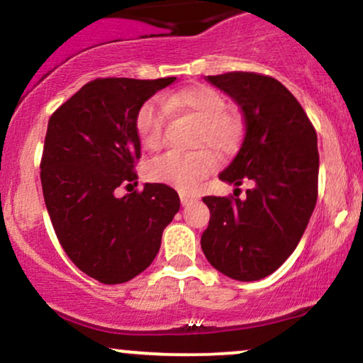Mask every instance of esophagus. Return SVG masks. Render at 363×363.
<instances>
[{
  "mask_svg": "<svg viewBox=\"0 0 363 363\" xmlns=\"http://www.w3.org/2000/svg\"><path fill=\"white\" fill-rule=\"evenodd\" d=\"M193 201H196V196L189 194V193H181V203H182V206L189 205V203H193Z\"/></svg>",
  "mask_w": 363,
  "mask_h": 363,
  "instance_id": "1",
  "label": "esophagus"
}]
</instances>
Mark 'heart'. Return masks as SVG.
I'll list each match as a JSON object with an SVG mask.
<instances>
[{"mask_svg":"<svg viewBox=\"0 0 363 363\" xmlns=\"http://www.w3.org/2000/svg\"><path fill=\"white\" fill-rule=\"evenodd\" d=\"M167 109L181 111L201 119L196 135V147H211L215 152L227 155L237 147L239 128L227 116V101L220 91L206 85H196L164 101L152 99L140 107L136 114V135L145 148L155 152L164 143V129L167 123ZM216 167V157L210 148L194 152H169L153 158L147 165V176L153 182H164L177 189L191 191L201 179L210 176Z\"/></svg>","mask_w":363,"mask_h":363,"instance_id":"b5f03b06","label":"heart"}]
</instances>
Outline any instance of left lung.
Listing matches in <instances>:
<instances>
[{
	"label": "left lung",
	"mask_w": 363,
	"mask_h": 363,
	"mask_svg": "<svg viewBox=\"0 0 363 363\" xmlns=\"http://www.w3.org/2000/svg\"><path fill=\"white\" fill-rule=\"evenodd\" d=\"M206 80L230 95L244 116L242 145L218 177L237 187L251 181L252 187L244 199L203 198L210 223L201 249L225 277L261 280L295 251L314 211L318 135L297 99L272 77L230 72Z\"/></svg>",
	"instance_id": "8db88e82"
}]
</instances>
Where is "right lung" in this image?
I'll return each instance as SVG.
<instances>
[{"label": "right lung", "mask_w": 363, "mask_h": 363, "mask_svg": "<svg viewBox=\"0 0 363 363\" xmlns=\"http://www.w3.org/2000/svg\"><path fill=\"white\" fill-rule=\"evenodd\" d=\"M174 82L97 78L49 119L40 160L45 208L74 266L106 285L129 281L152 264L181 206L165 184L116 196L118 187L138 184L140 107Z\"/></svg>", "instance_id": "right-lung-1"}]
</instances>
